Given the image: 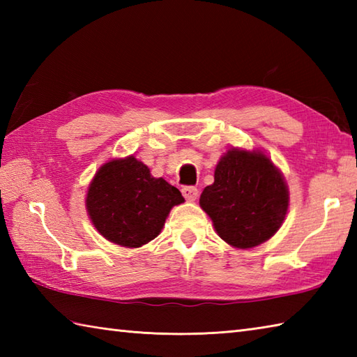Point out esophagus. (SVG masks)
I'll return each instance as SVG.
<instances>
[{"label": "esophagus", "instance_id": "esophagus-1", "mask_svg": "<svg viewBox=\"0 0 357 357\" xmlns=\"http://www.w3.org/2000/svg\"><path fill=\"white\" fill-rule=\"evenodd\" d=\"M183 195H184V198H185L187 201L193 202V201H196V198H198L199 192H198V188H196V187L187 185V187H183Z\"/></svg>", "mask_w": 357, "mask_h": 357}]
</instances>
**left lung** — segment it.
Returning <instances> with one entry per match:
<instances>
[{
	"label": "left lung",
	"mask_w": 357,
	"mask_h": 357,
	"mask_svg": "<svg viewBox=\"0 0 357 357\" xmlns=\"http://www.w3.org/2000/svg\"><path fill=\"white\" fill-rule=\"evenodd\" d=\"M288 199L282 173L267 155L230 149L219 159L215 183L204 188L199 206L227 244L253 248L280 229Z\"/></svg>",
	"instance_id": "8db88e82"
}]
</instances>
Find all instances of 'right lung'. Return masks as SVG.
Returning a JSON list of instances; mask_svg holds the SVG:
<instances>
[{
  "label": "right lung",
  "instance_id": "obj_1",
  "mask_svg": "<svg viewBox=\"0 0 357 357\" xmlns=\"http://www.w3.org/2000/svg\"><path fill=\"white\" fill-rule=\"evenodd\" d=\"M183 202L176 187L153 178L146 164L127 156L100 167L89 185L86 207L105 239L138 248L161 233L170 210Z\"/></svg>",
  "mask_w": 357,
  "mask_h": 357
}]
</instances>
